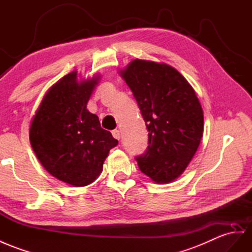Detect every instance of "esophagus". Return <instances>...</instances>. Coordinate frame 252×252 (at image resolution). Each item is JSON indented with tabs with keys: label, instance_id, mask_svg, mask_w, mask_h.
Listing matches in <instances>:
<instances>
[{
	"label": "esophagus",
	"instance_id": "34e87169",
	"mask_svg": "<svg viewBox=\"0 0 252 252\" xmlns=\"http://www.w3.org/2000/svg\"><path fill=\"white\" fill-rule=\"evenodd\" d=\"M112 134H113V136H114L116 139H120L121 134H120V131L117 130V128H116V130H113Z\"/></svg>",
	"mask_w": 252,
	"mask_h": 252
}]
</instances>
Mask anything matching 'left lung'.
Instances as JSON below:
<instances>
[{
    "label": "left lung",
    "instance_id": "8db88e82",
    "mask_svg": "<svg viewBox=\"0 0 252 252\" xmlns=\"http://www.w3.org/2000/svg\"><path fill=\"white\" fill-rule=\"evenodd\" d=\"M145 120L148 147L136 157L140 171L157 183L182 175L203 134L202 107L192 87L166 63L135 60L121 72Z\"/></svg>",
    "mask_w": 252,
    "mask_h": 252
}]
</instances>
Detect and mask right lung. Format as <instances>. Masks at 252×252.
Here are the masks:
<instances>
[{
    "label": "right lung",
    "instance_id": "1",
    "mask_svg": "<svg viewBox=\"0 0 252 252\" xmlns=\"http://www.w3.org/2000/svg\"><path fill=\"white\" fill-rule=\"evenodd\" d=\"M98 77L77 82L64 75L43 96L30 127L31 145L46 170L73 186H86L99 177L109 150L118 145L87 111Z\"/></svg>",
    "mask_w": 252,
    "mask_h": 252
}]
</instances>
